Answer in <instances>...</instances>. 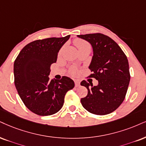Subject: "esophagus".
Instances as JSON below:
<instances>
[{
	"label": "esophagus",
	"instance_id": "esophagus-1",
	"mask_svg": "<svg viewBox=\"0 0 146 146\" xmlns=\"http://www.w3.org/2000/svg\"><path fill=\"white\" fill-rule=\"evenodd\" d=\"M74 83H75V87H79V86H80V81H79V80H74Z\"/></svg>",
	"mask_w": 146,
	"mask_h": 146
}]
</instances>
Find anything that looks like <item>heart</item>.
<instances>
[{
  "mask_svg": "<svg viewBox=\"0 0 146 146\" xmlns=\"http://www.w3.org/2000/svg\"><path fill=\"white\" fill-rule=\"evenodd\" d=\"M75 44H76L78 49H80V48H83L84 46H90L89 43L83 40H81V39H77V40H75ZM76 72H77L76 70L73 69L72 70L71 73L72 74H75L76 73Z\"/></svg>",
  "mask_w": 146,
  "mask_h": 146,
  "instance_id": "obj_1",
  "label": "heart"
}]
</instances>
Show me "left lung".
<instances>
[{"label": "left lung", "instance_id": "left-lung-1", "mask_svg": "<svg viewBox=\"0 0 146 146\" xmlns=\"http://www.w3.org/2000/svg\"><path fill=\"white\" fill-rule=\"evenodd\" d=\"M77 37L92 46L93 55L89 68L93 74L89 77L98 80L97 86L85 80L80 82L88 90L87 95L80 102L84 108L92 114H108L125 100L131 78L128 59L118 44L103 34Z\"/></svg>", "mask_w": 146, "mask_h": 146}]
</instances>
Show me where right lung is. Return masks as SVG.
<instances>
[{"instance_id": "1", "label": "right lung", "mask_w": 146, "mask_h": 146, "mask_svg": "<svg viewBox=\"0 0 146 146\" xmlns=\"http://www.w3.org/2000/svg\"><path fill=\"white\" fill-rule=\"evenodd\" d=\"M70 35L48 38L29 43L22 48L14 62L15 85L25 106L36 114L49 116L64 105L66 93L74 87L71 78L49 80L51 65Z\"/></svg>"}]
</instances>
